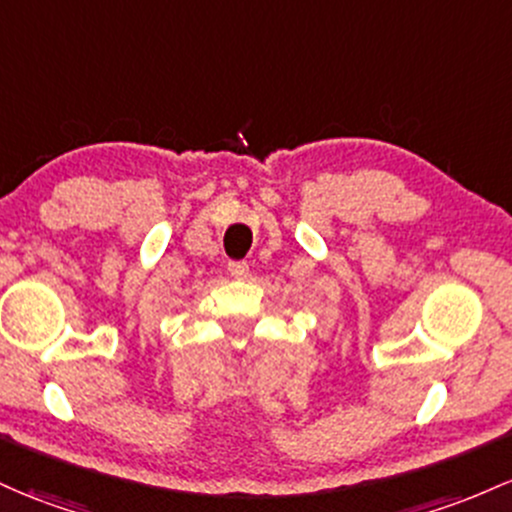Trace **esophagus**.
Instances as JSON below:
<instances>
[{"instance_id": "obj_1", "label": "esophagus", "mask_w": 512, "mask_h": 512, "mask_svg": "<svg viewBox=\"0 0 512 512\" xmlns=\"http://www.w3.org/2000/svg\"><path fill=\"white\" fill-rule=\"evenodd\" d=\"M228 272L233 274L235 279H245L247 274H250V265H247V262H230Z\"/></svg>"}]
</instances>
